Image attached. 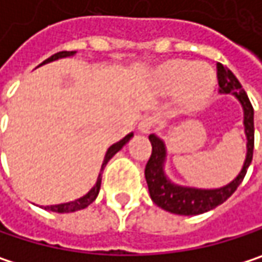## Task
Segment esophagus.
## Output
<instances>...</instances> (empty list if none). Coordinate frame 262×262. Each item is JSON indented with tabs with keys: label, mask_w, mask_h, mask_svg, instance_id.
Wrapping results in <instances>:
<instances>
[{
	"label": "esophagus",
	"mask_w": 262,
	"mask_h": 262,
	"mask_svg": "<svg viewBox=\"0 0 262 262\" xmlns=\"http://www.w3.org/2000/svg\"><path fill=\"white\" fill-rule=\"evenodd\" d=\"M155 124H156L155 118H153V117H150V115H145V117L139 121L138 130L141 132V133H150V132L153 130Z\"/></svg>",
	"instance_id": "esophagus-1"
}]
</instances>
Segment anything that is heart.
Listing matches in <instances>:
<instances>
[{
  "label": "heart",
  "instance_id": "b5f03b06",
  "mask_svg": "<svg viewBox=\"0 0 262 262\" xmlns=\"http://www.w3.org/2000/svg\"><path fill=\"white\" fill-rule=\"evenodd\" d=\"M156 81L162 93L177 94L180 107L192 111L202 106L214 93L216 73L207 64L171 60L157 70Z\"/></svg>",
  "mask_w": 262,
  "mask_h": 262
}]
</instances>
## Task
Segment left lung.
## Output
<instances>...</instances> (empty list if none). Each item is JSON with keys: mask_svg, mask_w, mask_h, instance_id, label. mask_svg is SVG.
I'll use <instances>...</instances> for the list:
<instances>
[{"mask_svg": "<svg viewBox=\"0 0 262 262\" xmlns=\"http://www.w3.org/2000/svg\"><path fill=\"white\" fill-rule=\"evenodd\" d=\"M217 81L221 94H232L237 97L243 107V124L246 133V159L238 176L222 187L217 189H200L181 186L171 181L165 172V160H166V145L163 139L157 135H150L148 139L151 142L153 151L145 166V180L148 184L150 196L157 207L181 216H195L210 211L225 202L243 181L253 156V107L250 105L246 91L242 88V83L234 76V73L217 62Z\"/></svg>", "mask_w": 262, "mask_h": 262, "instance_id": "8db88e82", "label": "left lung"}]
</instances>
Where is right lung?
Returning <instances> with one entry per match:
<instances>
[{
  "instance_id": "1",
  "label": "right lung",
  "mask_w": 262,
  "mask_h": 262,
  "mask_svg": "<svg viewBox=\"0 0 262 262\" xmlns=\"http://www.w3.org/2000/svg\"><path fill=\"white\" fill-rule=\"evenodd\" d=\"M76 54V51H62V52H58V54H54L52 57H49L48 60H45L40 66H43V64H46V62H51V61H55V60H60V58H67V57H73ZM132 136H133V133H129V135H126L121 141H118V142H115V144H112L109 148H107L106 155H105V159H103V163H102V168H100V174H99V177H97V181H96V184L93 186V189L86 193V195H83L81 198H78V200H75V201H70V202H64V204H57V205H46L45 207V210H51V211H55V213H73V211H78V210H82V208H86L91 202H94V200L97 198V195H99V190H100V183H102V172H103V169H105V166H106V163L114 157V156L117 155L129 141L132 139Z\"/></svg>"
}]
</instances>
